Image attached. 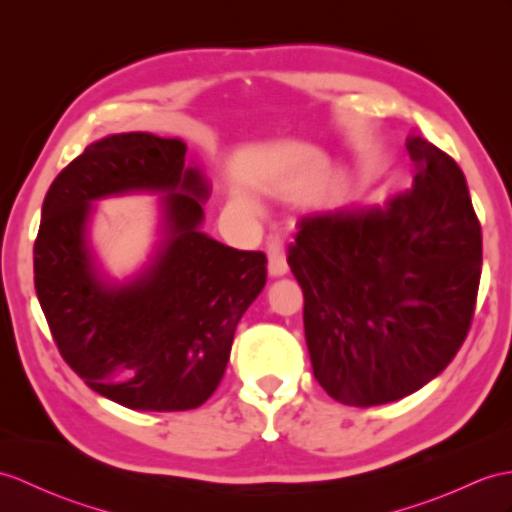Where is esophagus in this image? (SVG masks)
<instances>
[{"instance_id": "obj_1", "label": "esophagus", "mask_w": 512, "mask_h": 512, "mask_svg": "<svg viewBox=\"0 0 512 512\" xmlns=\"http://www.w3.org/2000/svg\"><path fill=\"white\" fill-rule=\"evenodd\" d=\"M268 275L270 277H283L288 272V259L283 253V244L277 235L268 237Z\"/></svg>"}]
</instances>
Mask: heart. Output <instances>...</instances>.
I'll use <instances>...</instances> for the list:
<instances>
[{"label":"heart","instance_id":"obj_1","mask_svg":"<svg viewBox=\"0 0 512 512\" xmlns=\"http://www.w3.org/2000/svg\"><path fill=\"white\" fill-rule=\"evenodd\" d=\"M233 207L240 211V213H246V216H257V213H259L257 200L251 198L248 194H237L233 198Z\"/></svg>","mask_w":512,"mask_h":512}]
</instances>
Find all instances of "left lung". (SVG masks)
Instances as JSON below:
<instances>
[{"label": "left lung", "mask_w": 512, "mask_h": 512, "mask_svg": "<svg viewBox=\"0 0 512 512\" xmlns=\"http://www.w3.org/2000/svg\"><path fill=\"white\" fill-rule=\"evenodd\" d=\"M406 148L412 189L384 205L307 213L288 248L314 377L344 406H379L432 382L473 318L482 231L465 174L419 135Z\"/></svg>", "instance_id": "1"}]
</instances>
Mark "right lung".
<instances>
[{
    "mask_svg": "<svg viewBox=\"0 0 512 512\" xmlns=\"http://www.w3.org/2000/svg\"><path fill=\"white\" fill-rule=\"evenodd\" d=\"M185 152V141L152 133L93 141L54 178L34 242V288L63 360L130 410L202 406L266 285L264 253L202 233L211 183ZM126 193L160 196V237L147 264L120 282L99 266L90 218L95 201Z\"/></svg>",
    "mask_w": 512,
    "mask_h": 512,
    "instance_id": "1",
    "label": "right lung"
}]
</instances>
